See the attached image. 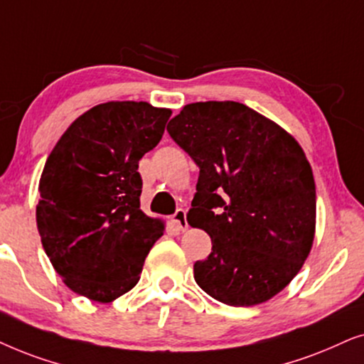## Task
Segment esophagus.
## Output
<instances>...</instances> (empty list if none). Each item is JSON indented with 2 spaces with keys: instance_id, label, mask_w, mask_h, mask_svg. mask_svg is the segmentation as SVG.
<instances>
[{
  "instance_id": "1",
  "label": "esophagus",
  "mask_w": 364,
  "mask_h": 364,
  "mask_svg": "<svg viewBox=\"0 0 364 364\" xmlns=\"http://www.w3.org/2000/svg\"><path fill=\"white\" fill-rule=\"evenodd\" d=\"M171 221L178 226V230H186V228H188L186 211L185 210H176V213H174V215H173V220Z\"/></svg>"
}]
</instances>
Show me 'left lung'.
Returning <instances> with one entry per match:
<instances>
[{
  "instance_id": "obj_1",
  "label": "left lung",
  "mask_w": 364,
  "mask_h": 364,
  "mask_svg": "<svg viewBox=\"0 0 364 364\" xmlns=\"http://www.w3.org/2000/svg\"><path fill=\"white\" fill-rule=\"evenodd\" d=\"M168 133L200 168L188 223L211 238L195 263L203 291L255 306L287 288L311 251L316 188L291 134L236 101L191 103Z\"/></svg>"
}]
</instances>
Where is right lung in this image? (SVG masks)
<instances>
[{
	"instance_id": "obj_1",
	"label": "right lung",
	"mask_w": 364,
	"mask_h": 364,
	"mask_svg": "<svg viewBox=\"0 0 364 364\" xmlns=\"http://www.w3.org/2000/svg\"><path fill=\"white\" fill-rule=\"evenodd\" d=\"M171 109L109 101L75 119L40 179L36 225L53 268L73 291L111 303L136 287L163 221L139 210L138 163L161 139Z\"/></svg>"
}]
</instances>
